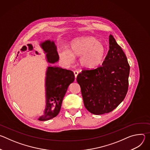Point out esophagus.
<instances>
[{
  "label": "esophagus",
  "mask_w": 150,
  "mask_h": 150,
  "mask_svg": "<svg viewBox=\"0 0 150 150\" xmlns=\"http://www.w3.org/2000/svg\"><path fill=\"white\" fill-rule=\"evenodd\" d=\"M74 75H75V78H76L77 77L78 74H79V72H78V71H74Z\"/></svg>",
  "instance_id": "34e87169"
}]
</instances>
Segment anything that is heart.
<instances>
[{"mask_svg": "<svg viewBox=\"0 0 150 150\" xmlns=\"http://www.w3.org/2000/svg\"><path fill=\"white\" fill-rule=\"evenodd\" d=\"M105 54L103 42L94 37H82L73 40L69 50L64 48L59 50L60 58L67 63L74 60V55L80 56L81 65L87 69H93L102 63Z\"/></svg>", "mask_w": 150, "mask_h": 150, "instance_id": "heart-1", "label": "heart"}]
</instances>
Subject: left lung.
I'll use <instances>...</instances> for the list:
<instances>
[{
	"label": "left lung",
	"instance_id": "obj_1",
	"mask_svg": "<svg viewBox=\"0 0 150 150\" xmlns=\"http://www.w3.org/2000/svg\"><path fill=\"white\" fill-rule=\"evenodd\" d=\"M129 71L125 53L110 35L109 50L102 66L82 70L77 76L85 108L97 115L116 108L127 94Z\"/></svg>",
	"mask_w": 150,
	"mask_h": 150
}]
</instances>
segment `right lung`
I'll return each instance as SVG.
<instances>
[{
  "label": "right lung",
  "instance_id": "right-lung-1",
  "mask_svg": "<svg viewBox=\"0 0 150 150\" xmlns=\"http://www.w3.org/2000/svg\"><path fill=\"white\" fill-rule=\"evenodd\" d=\"M40 46L46 53L49 63H54L58 61L59 55L53 41L46 40ZM74 79L75 75L72 71L56 67H48L46 78V109L44 115L38 119L39 120H48L59 114L63 98L69 84Z\"/></svg>",
  "mask_w": 150,
  "mask_h": 150
}]
</instances>
